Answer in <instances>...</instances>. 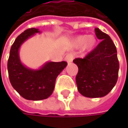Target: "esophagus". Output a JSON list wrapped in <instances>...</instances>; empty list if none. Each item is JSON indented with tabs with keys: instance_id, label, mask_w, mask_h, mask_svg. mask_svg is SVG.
Listing matches in <instances>:
<instances>
[{
	"instance_id": "34e87169",
	"label": "esophagus",
	"mask_w": 128,
	"mask_h": 128,
	"mask_svg": "<svg viewBox=\"0 0 128 128\" xmlns=\"http://www.w3.org/2000/svg\"><path fill=\"white\" fill-rule=\"evenodd\" d=\"M73 58H74V56H73L72 53H68L66 56V58H65V60L69 63V62H71L72 61Z\"/></svg>"
}]
</instances>
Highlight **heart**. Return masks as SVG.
<instances>
[{"mask_svg":"<svg viewBox=\"0 0 128 128\" xmlns=\"http://www.w3.org/2000/svg\"><path fill=\"white\" fill-rule=\"evenodd\" d=\"M96 44V39L94 37H88L86 36H81L78 37L75 40V45L78 47L82 46L83 45V50L86 51L91 50Z\"/></svg>","mask_w":128,"mask_h":128,"instance_id":"1","label":"heart"}]
</instances>
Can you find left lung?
Listing matches in <instances>:
<instances>
[{
    "mask_svg": "<svg viewBox=\"0 0 128 128\" xmlns=\"http://www.w3.org/2000/svg\"><path fill=\"white\" fill-rule=\"evenodd\" d=\"M97 38L102 40L98 46L83 58H76L78 67L76 80L79 92L87 98H101L116 86L119 71L117 49L110 36L95 28Z\"/></svg>",
    "mask_w": 128,
    "mask_h": 128,
    "instance_id": "1",
    "label": "left lung"
}]
</instances>
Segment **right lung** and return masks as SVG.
I'll use <instances>...</instances> for the list:
<instances>
[{
    "instance_id": "add662e5",
    "label": "right lung",
    "mask_w": 128,
    "mask_h": 128,
    "mask_svg": "<svg viewBox=\"0 0 128 128\" xmlns=\"http://www.w3.org/2000/svg\"><path fill=\"white\" fill-rule=\"evenodd\" d=\"M37 32H40L39 30L32 28L19 35L11 46L8 60L11 85L23 98L29 100H41L50 96L56 78L68 65L66 61L48 62L38 70H32L22 65L19 58V48Z\"/></svg>"
}]
</instances>
